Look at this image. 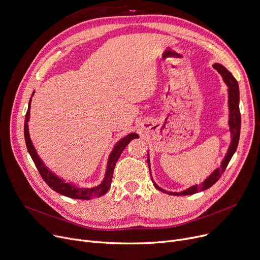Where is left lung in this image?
Returning a JSON list of instances; mask_svg holds the SVG:
<instances>
[{
  "mask_svg": "<svg viewBox=\"0 0 260 260\" xmlns=\"http://www.w3.org/2000/svg\"><path fill=\"white\" fill-rule=\"evenodd\" d=\"M214 70H216L218 73H219L223 79V82L228 86V106H229V120H228V124L230 127V133H231V143L229 145L228 152L224 156V158L221 161L220 167L216 169L207 179H204V181L200 184H195L189 186L188 188L181 190V192H169V190L163 189L160 187L153 179L152 176V171H151V160H149V156L147 153V165L149 169V174H151L152 177V181L155 185L156 188H158L161 192L169 194V195H175V196H180V195H192L198 192H201V190L208 189L210 188L214 183L217 182V180L220 178L221 175L223 174L224 170L226 169L230 160L233 157L234 153L236 152V148L238 146V141H239V136H240V125H241V118H240V112H239V87L236 79L233 77L226 68L219 64L216 63L213 65Z\"/></svg>",
  "mask_w": 260,
  "mask_h": 260,
  "instance_id": "8db88e82",
  "label": "left lung"
}]
</instances>
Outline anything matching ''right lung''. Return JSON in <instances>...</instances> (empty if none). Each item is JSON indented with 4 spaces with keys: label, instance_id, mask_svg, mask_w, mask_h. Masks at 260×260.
<instances>
[{
    "label": "right lung",
    "instance_id": "add662e5",
    "mask_svg": "<svg viewBox=\"0 0 260 260\" xmlns=\"http://www.w3.org/2000/svg\"><path fill=\"white\" fill-rule=\"evenodd\" d=\"M35 91L32 92L29 103H28V109H27V113L25 116V121H24V137H25V142L27 146V151H28L32 161L35 162V165L42 177L43 180L46 182V184L52 188L53 190H56L57 193L64 195L66 197H70L73 199H80V200H89L95 197H100L104 195L107 190L111 187L112 184V179H113V175H114V170L116 167L117 160L119 159L121 153L123 152V149L125 148V146L131 142V140L138 138L139 136L136 133H131L126 135L125 137H123L121 140H119L115 146L113 147V151L111 152L107 159V166H106V172L104 175V178L100 184L97 186H92V187H79L76 186L73 183L66 182L62 180L61 178L57 175H54L48 168L44 165V162L40 159L35 146L32 145L30 136H29V129H28V122L30 118V103H31V98L34 95Z\"/></svg>",
    "mask_w": 260,
    "mask_h": 260
}]
</instances>
